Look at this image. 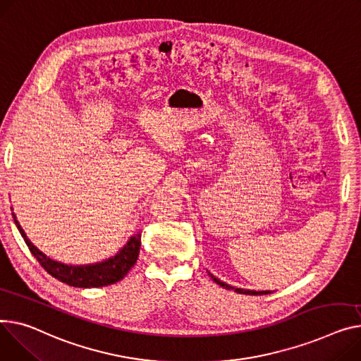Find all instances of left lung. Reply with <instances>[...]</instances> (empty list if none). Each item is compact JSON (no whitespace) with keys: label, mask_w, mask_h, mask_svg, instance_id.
<instances>
[{"label":"left lung","mask_w":361,"mask_h":361,"mask_svg":"<svg viewBox=\"0 0 361 361\" xmlns=\"http://www.w3.org/2000/svg\"><path fill=\"white\" fill-rule=\"evenodd\" d=\"M209 274H210V273H209ZM210 277H212L216 283L221 284L222 287H225V289H228V290L233 289L236 293H243V295H254V296H257V295H269V293H271V292H269V290H266V292H255V290H245V289H235V287H231L229 284H226V283L221 281L219 279H216L213 274H210Z\"/></svg>","instance_id":"left-lung-1"}]
</instances>
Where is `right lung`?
<instances>
[{
    "label": "right lung",
    "mask_w": 361,
    "mask_h": 361,
    "mask_svg": "<svg viewBox=\"0 0 361 361\" xmlns=\"http://www.w3.org/2000/svg\"><path fill=\"white\" fill-rule=\"evenodd\" d=\"M14 222L24 238V243L27 244L30 252L39 261L40 266L49 273L52 277L58 279L62 283H66L74 287H103L109 284H114L122 280L129 270L135 266V262L139 257L140 250V235H135L129 239V243L125 248L117 252L114 257L97 262L90 264V266H68V264L58 262L49 257H46L42 251H39L24 233L23 228L20 226L18 221L16 219V214L13 213Z\"/></svg>",
    "instance_id": "add662e5"
}]
</instances>
